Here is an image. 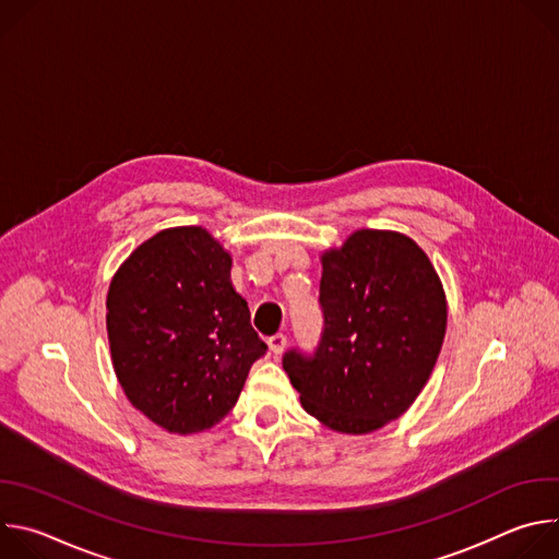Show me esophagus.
I'll return each mask as SVG.
<instances>
[{"label":"esophagus","mask_w":559,"mask_h":559,"mask_svg":"<svg viewBox=\"0 0 559 559\" xmlns=\"http://www.w3.org/2000/svg\"><path fill=\"white\" fill-rule=\"evenodd\" d=\"M285 343H287V338H285L283 334H274V336L267 338V347H270V352H272L274 356H278V354L285 349Z\"/></svg>","instance_id":"obj_1"}]
</instances>
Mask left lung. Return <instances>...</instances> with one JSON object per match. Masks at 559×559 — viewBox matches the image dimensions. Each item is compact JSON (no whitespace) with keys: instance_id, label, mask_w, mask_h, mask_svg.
Listing matches in <instances>:
<instances>
[{"instance_id":"obj_1","label":"left lung","mask_w":559,"mask_h":559,"mask_svg":"<svg viewBox=\"0 0 559 559\" xmlns=\"http://www.w3.org/2000/svg\"><path fill=\"white\" fill-rule=\"evenodd\" d=\"M325 328L311 358L283 369L302 409L328 429L362 436L401 418L425 389L447 332V296L407 234L356 229L321 254Z\"/></svg>"}]
</instances>
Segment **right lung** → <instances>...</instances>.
Returning <instances> with one entry per match:
<instances>
[{"label":"right lung","instance_id":"right-lung-1","mask_svg":"<svg viewBox=\"0 0 559 559\" xmlns=\"http://www.w3.org/2000/svg\"><path fill=\"white\" fill-rule=\"evenodd\" d=\"M231 257L199 225L156 231L115 272L106 330L117 380L134 409L168 433L218 425L265 354Z\"/></svg>","mask_w":559,"mask_h":559}]
</instances>
